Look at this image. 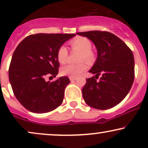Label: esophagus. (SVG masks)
<instances>
[{
	"instance_id": "1",
	"label": "esophagus",
	"mask_w": 148,
	"mask_h": 148,
	"mask_svg": "<svg viewBox=\"0 0 148 148\" xmlns=\"http://www.w3.org/2000/svg\"><path fill=\"white\" fill-rule=\"evenodd\" d=\"M69 78H70L71 81H73V80H75L76 79V77H74V76H70Z\"/></svg>"
}]
</instances>
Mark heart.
<instances>
[{"label": "heart", "instance_id": "1", "mask_svg": "<svg viewBox=\"0 0 148 148\" xmlns=\"http://www.w3.org/2000/svg\"><path fill=\"white\" fill-rule=\"evenodd\" d=\"M70 44L72 50L80 52L79 61H85L88 63H92L95 59V54L92 50V44L89 39L85 37H78L71 41ZM68 50L64 45L58 48L57 52V60L61 64H64L68 61ZM87 70V65L85 62L78 64H68L63 67L61 73L63 75L70 76H79Z\"/></svg>", "mask_w": 148, "mask_h": 148}]
</instances>
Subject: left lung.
Returning a JSON list of instances; mask_svg holds the SVG:
<instances>
[{
	"mask_svg": "<svg viewBox=\"0 0 148 148\" xmlns=\"http://www.w3.org/2000/svg\"><path fill=\"white\" fill-rule=\"evenodd\" d=\"M76 34L89 38L96 46L98 57L82 89L89 106L106 110L117 105L131 89L134 78V60L132 50L122 40L107 31H91ZM100 74V80L97 81Z\"/></svg>",
	"mask_w": 148,
	"mask_h": 148,
	"instance_id": "obj_1",
	"label": "left lung"
}]
</instances>
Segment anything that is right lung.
Masks as SVG:
<instances>
[{
	"instance_id": "right-lung-1",
	"label": "right lung",
	"mask_w": 148,
	"mask_h": 148,
	"mask_svg": "<svg viewBox=\"0 0 148 148\" xmlns=\"http://www.w3.org/2000/svg\"><path fill=\"white\" fill-rule=\"evenodd\" d=\"M75 35L37 33L25 37L17 46L9 65V79L17 100L29 111L48 113L63 102L69 78L46 82L45 77L58 74V48Z\"/></svg>"
}]
</instances>
